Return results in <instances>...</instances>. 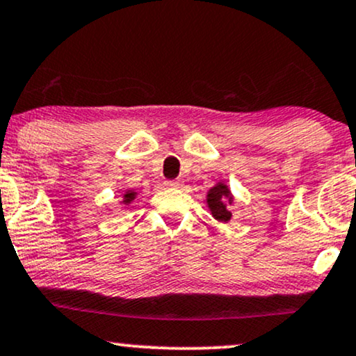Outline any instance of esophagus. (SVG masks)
<instances>
[{
  "instance_id": "1",
  "label": "esophagus",
  "mask_w": 356,
  "mask_h": 356,
  "mask_svg": "<svg viewBox=\"0 0 356 356\" xmlns=\"http://www.w3.org/2000/svg\"><path fill=\"white\" fill-rule=\"evenodd\" d=\"M166 186H171V188H179L181 186V181L179 179H168V181L165 183Z\"/></svg>"
}]
</instances>
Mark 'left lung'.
Segmentation results:
<instances>
[{
	"mask_svg": "<svg viewBox=\"0 0 356 356\" xmlns=\"http://www.w3.org/2000/svg\"><path fill=\"white\" fill-rule=\"evenodd\" d=\"M226 203H232V196L229 188L222 183H218L208 191V206L211 209L214 219L221 222H227L231 219V211H227Z\"/></svg>",
	"mask_w": 356,
	"mask_h": 356,
	"instance_id": "left-lung-1",
	"label": "left lung"
}]
</instances>
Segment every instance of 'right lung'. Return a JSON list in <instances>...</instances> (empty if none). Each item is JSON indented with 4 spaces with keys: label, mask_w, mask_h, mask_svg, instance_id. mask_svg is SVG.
<instances>
[{
    "label": "right lung",
    "mask_w": 356,
    "mask_h": 356,
    "mask_svg": "<svg viewBox=\"0 0 356 356\" xmlns=\"http://www.w3.org/2000/svg\"><path fill=\"white\" fill-rule=\"evenodd\" d=\"M135 195H137V193H135V191H127L125 195H124V204H130L131 201L135 200Z\"/></svg>",
    "instance_id": "1"
}]
</instances>
